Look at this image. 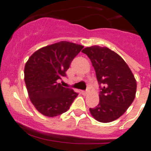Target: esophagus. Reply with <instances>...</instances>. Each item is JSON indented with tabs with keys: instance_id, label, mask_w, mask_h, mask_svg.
<instances>
[{
	"instance_id": "1",
	"label": "esophagus",
	"mask_w": 151,
	"mask_h": 151,
	"mask_svg": "<svg viewBox=\"0 0 151 151\" xmlns=\"http://www.w3.org/2000/svg\"><path fill=\"white\" fill-rule=\"evenodd\" d=\"M81 94H82L83 95H86L87 94H88V91H81Z\"/></svg>"
}]
</instances>
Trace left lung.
<instances>
[{
	"instance_id": "obj_1",
	"label": "left lung",
	"mask_w": 151,
	"mask_h": 151,
	"mask_svg": "<svg viewBox=\"0 0 151 151\" xmlns=\"http://www.w3.org/2000/svg\"><path fill=\"white\" fill-rule=\"evenodd\" d=\"M91 60L101 86L99 104L90 108L93 118L108 123L120 118L134 101L137 83L124 60L106 47L93 45L82 50Z\"/></svg>"
}]
</instances>
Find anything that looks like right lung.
I'll return each mask as SVG.
<instances>
[{"label": "right lung", "instance_id": "right-lung-1", "mask_svg": "<svg viewBox=\"0 0 151 151\" xmlns=\"http://www.w3.org/2000/svg\"><path fill=\"white\" fill-rule=\"evenodd\" d=\"M83 48L62 41L39 49L29 56L24 67V81L29 100L41 114L56 117L68 110L78 95L65 88L59 80L66 77L71 61Z\"/></svg>", "mask_w": 151, "mask_h": 151}]
</instances>
